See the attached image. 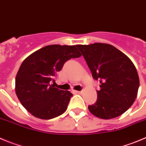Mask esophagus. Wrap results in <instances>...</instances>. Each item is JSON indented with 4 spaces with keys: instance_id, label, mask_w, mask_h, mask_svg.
Wrapping results in <instances>:
<instances>
[{
    "instance_id": "obj_1",
    "label": "esophagus",
    "mask_w": 146,
    "mask_h": 146,
    "mask_svg": "<svg viewBox=\"0 0 146 146\" xmlns=\"http://www.w3.org/2000/svg\"><path fill=\"white\" fill-rule=\"evenodd\" d=\"M74 92L78 93V94H81V93L82 92V91H74Z\"/></svg>"
}]
</instances>
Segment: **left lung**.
Instances as JSON below:
<instances>
[{
  "mask_svg": "<svg viewBox=\"0 0 146 146\" xmlns=\"http://www.w3.org/2000/svg\"><path fill=\"white\" fill-rule=\"evenodd\" d=\"M92 72L99 80L98 99L88 109L102 119L118 117L130 108L137 97L139 77L132 61L113 46L102 43L76 45Z\"/></svg>",
  "mask_w": 146,
  "mask_h": 146,
  "instance_id": "left-lung-1",
  "label": "left lung"
}]
</instances>
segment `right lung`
<instances>
[{"instance_id":"add662e5","label":"right lung","mask_w":146,"mask_h":146,"mask_svg":"<svg viewBox=\"0 0 146 146\" xmlns=\"http://www.w3.org/2000/svg\"><path fill=\"white\" fill-rule=\"evenodd\" d=\"M82 54L75 46L53 44L29 55L16 77V93L32 115L49 120L66 111L72 94L51 84L66 61Z\"/></svg>"}]
</instances>
